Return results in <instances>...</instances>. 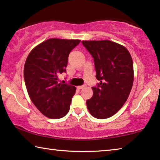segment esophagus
<instances>
[{"instance_id":"obj_1","label":"esophagus","mask_w":160,"mask_h":160,"mask_svg":"<svg viewBox=\"0 0 160 160\" xmlns=\"http://www.w3.org/2000/svg\"><path fill=\"white\" fill-rule=\"evenodd\" d=\"M85 87H86V85H82V86H78V87H77V88H78V89H81L84 88Z\"/></svg>"}]
</instances>
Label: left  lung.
<instances>
[{
  "label": "left lung",
  "mask_w": 160,
  "mask_h": 160,
  "mask_svg": "<svg viewBox=\"0 0 160 160\" xmlns=\"http://www.w3.org/2000/svg\"><path fill=\"white\" fill-rule=\"evenodd\" d=\"M94 58L96 78L93 96L87 100L90 114L100 119L112 117L130 95L134 79L132 59L124 46L108 40L82 41Z\"/></svg>",
  "instance_id": "1"
}]
</instances>
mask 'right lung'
I'll list each match as a JSON object with an SVG mask.
<instances>
[{"label": "right lung", "instance_id": "obj_1", "mask_svg": "<svg viewBox=\"0 0 160 160\" xmlns=\"http://www.w3.org/2000/svg\"><path fill=\"white\" fill-rule=\"evenodd\" d=\"M80 42L77 39L50 38L31 50L24 67L29 97L40 112L50 119H60L69 111L76 87L58 83L65 72L68 55Z\"/></svg>", "mask_w": 160, "mask_h": 160}]
</instances>
